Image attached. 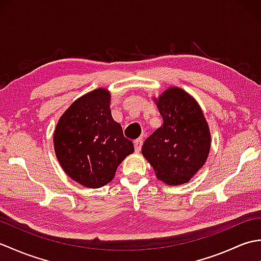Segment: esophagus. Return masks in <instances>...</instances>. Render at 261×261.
<instances>
[{"mask_svg": "<svg viewBox=\"0 0 261 261\" xmlns=\"http://www.w3.org/2000/svg\"><path fill=\"white\" fill-rule=\"evenodd\" d=\"M142 142H143L142 138H139V139H136V140L134 141V145H135V150H136V152H139V151L141 150Z\"/></svg>", "mask_w": 261, "mask_h": 261, "instance_id": "1", "label": "esophagus"}]
</instances>
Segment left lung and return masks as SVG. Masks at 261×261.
<instances>
[{"label":"left lung","instance_id":"obj_1","mask_svg":"<svg viewBox=\"0 0 261 261\" xmlns=\"http://www.w3.org/2000/svg\"><path fill=\"white\" fill-rule=\"evenodd\" d=\"M157 107L164 123L143 142L142 154L159 179L169 185L184 184L206 162L208 125L197 102L180 88L165 91Z\"/></svg>","mask_w":261,"mask_h":261}]
</instances>
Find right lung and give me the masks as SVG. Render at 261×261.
Wrapping results in <instances>:
<instances>
[{"instance_id": "1", "label": "right lung", "mask_w": 261, "mask_h": 261, "mask_svg": "<svg viewBox=\"0 0 261 261\" xmlns=\"http://www.w3.org/2000/svg\"><path fill=\"white\" fill-rule=\"evenodd\" d=\"M54 145L66 174L90 188L112 180L122 160L135 150L112 119L110 94L102 88L70 105L57 123Z\"/></svg>"}]
</instances>
